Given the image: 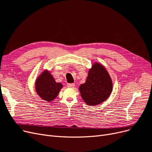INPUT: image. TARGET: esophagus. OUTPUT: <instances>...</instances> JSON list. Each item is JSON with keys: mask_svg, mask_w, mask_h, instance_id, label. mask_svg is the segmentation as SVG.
<instances>
[{"mask_svg": "<svg viewBox=\"0 0 152 152\" xmlns=\"http://www.w3.org/2000/svg\"><path fill=\"white\" fill-rule=\"evenodd\" d=\"M67 86V87H69V88H74L75 86V83H68Z\"/></svg>", "mask_w": 152, "mask_h": 152, "instance_id": "1", "label": "esophagus"}]
</instances>
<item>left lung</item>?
Masks as SVG:
<instances>
[{
    "label": "left lung",
    "mask_w": 152,
    "mask_h": 152,
    "mask_svg": "<svg viewBox=\"0 0 152 152\" xmlns=\"http://www.w3.org/2000/svg\"><path fill=\"white\" fill-rule=\"evenodd\" d=\"M79 89L87 105H98L106 100L110 95L111 78L104 66L95 63L90 69L86 82L80 85Z\"/></svg>",
    "instance_id": "8db88e82"
}]
</instances>
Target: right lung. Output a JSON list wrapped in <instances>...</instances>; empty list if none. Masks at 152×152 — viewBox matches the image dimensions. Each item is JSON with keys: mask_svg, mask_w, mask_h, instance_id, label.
<instances>
[{"mask_svg": "<svg viewBox=\"0 0 152 152\" xmlns=\"http://www.w3.org/2000/svg\"><path fill=\"white\" fill-rule=\"evenodd\" d=\"M35 88L38 95L42 99L50 102L57 97L62 85L56 83L50 73L45 71L37 80Z\"/></svg>", "mask_w": 152, "mask_h": 152, "instance_id": "add662e5", "label": "right lung"}]
</instances>
